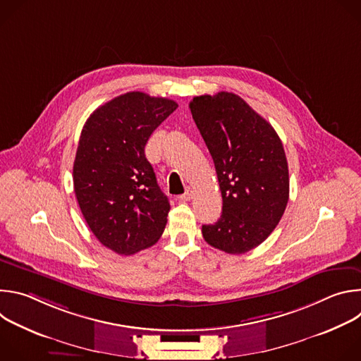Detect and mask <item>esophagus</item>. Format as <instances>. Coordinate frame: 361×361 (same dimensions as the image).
Masks as SVG:
<instances>
[{"instance_id":"esophagus-1","label":"esophagus","mask_w":361,"mask_h":361,"mask_svg":"<svg viewBox=\"0 0 361 361\" xmlns=\"http://www.w3.org/2000/svg\"><path fill=\"white\" fill-rule=\"evenodd\" d=\"M192 194H194L192 188H191V187H187V188H185V192H184L183 195H180V200H181V201H190V200L192 198Z\"/></svg>"}]
</instances>
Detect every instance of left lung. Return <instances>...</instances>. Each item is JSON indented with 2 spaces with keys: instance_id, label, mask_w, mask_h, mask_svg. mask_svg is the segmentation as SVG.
<instances>
[{
  "instance_id": "8db88e82",
  "label": "left lung",
  "mask_w": 361,
  "mask_h": 361,
  "mask_svg": "<svg viewBox=\"0 0 361 361\" xmlns=\"http://www.w3.org/2000/svg\"><path fill=\"white\" fill-rule=\"evenodd\" d=\"M190 110L217 173L223 213L201 228L204 240L228 254L260 245L288 201V166L276 130L237 94L194 97Z\"/></svg>"
}]
</instances>
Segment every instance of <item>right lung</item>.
<instances>
[{"label": "right lung", "mask_w": 361, "mask_h": 361, "mask_svg": "<svg viewBox=\"0 0 361 361\" xmlns=\"http://www.w3.org/2000/svg\"><path fill=\"white\" fill-rule=\"evenodd\" d=\"M178 104L133 91L85 121L74 160V192L97 240L121 255L156 244L170 202L145 159V144Z\"/></svg>", "instance_id": "1"}]
</instances>
